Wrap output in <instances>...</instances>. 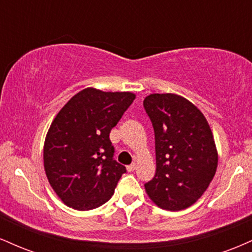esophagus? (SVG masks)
<instances>
[{
    "mask_svg": "<svg viewBox=\"0 0 252 252\" xmlns=\"http://www.w3.org/2000/svg\"><path fill=\"white\" fill-rule=\"evenodd\" d=\"M126 169H128V172H134L136 169V163H131L130 166L126 167Z\"/></svg>",
    "mask_w": 252,
    "mask_h": 252,
    "instance_id": "34e87169",
    "label": "esophagus"
}]
</instances>
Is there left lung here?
<instances>
[{"label": "left lung", "instance_id": "1", "mask_svg": "<svg viewBox=\"0 0 252 252\" xmlns=\"http://www.w3.org/2000/svg\"><path fill=\"white\" fill-rule=\"evenodd\" d=\"M143 106L155 134L156 172L144 185L158 207L180 211L207 189L218 153L206 118L194 104L174 94H153Z\"/></svg>", "mask_w": 252, "mask_h": 252}]
</instances>
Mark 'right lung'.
Here are the masks:
<instances>
[{
	"mask_svg": "<svg viewBox=\"0 0 252 252\" xmlns=\"http://www.w3.org/2000/svg\"><path fill=\"white\" fill-rule=\"evenodd\" d=\"M134 99L131 92L84 89L52 122L43 166L52 189L68 207L96 209L114 194L126 169L114 158L109 135Z\"/></svg>",
	"mask_w": 252,
	"mask_h": 252,
	"instance_id": "1",
	"label": "right lung"
}]
</instances>
